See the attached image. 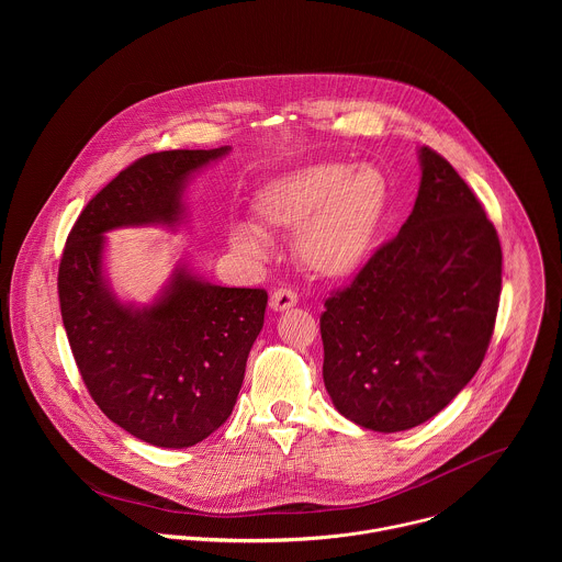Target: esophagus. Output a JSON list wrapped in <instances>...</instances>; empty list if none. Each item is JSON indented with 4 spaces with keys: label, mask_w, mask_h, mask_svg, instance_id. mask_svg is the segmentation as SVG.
<instances>
[{
    "label": "esophagus",
    "mask_w": 562,
    "mask_h": 562,
    "mask_svg": "<svg viewBox=\"0 0 562 562\" xmlns=\"http://www.w3.org/2000/svg\"><path fill=\"white\" fill-rule=\"evenodd\" d=\"M296 303H299V296H296V292H292L290 288H279V290H274L272 296H270V307H272L274 312H285V310L294 307Z\"/></svg>",
    "instance_id": "1"
}]
</instances>
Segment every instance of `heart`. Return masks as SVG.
<instances>
[{"label": "heart", "mask_w": 562, "mask_h": 562, "mask_svg": "<svg viewBox=\"0 0 562 562\" xmlns=\"http://www.w3.org/2000/svg\"><path fill=\"white\" fill-rule=\"evenodd\" d=\"M390 203L385 175L370 164H312L259 190L252 210L263 232L294 234L299 261L322 279H346L372 255ZM232 241L263 255V234L236 225Z\"/></svg>", "instance_id": "1"}]
</instances>
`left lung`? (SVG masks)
Returning <instances> with one entry per match:
<instances>
[{
  "label": "left lung",
  "mask_w": 562,
  "mask_h": 562,
  "mask_svg": "<svg viewBox=\"0 0 562 562\" xmlns=\"http://www.w3.org/2000/svg\"><path fill=\"white\" fill-rule=\"evenodd\" d=\"M422 183L396 238L324 301V387L350 422L413 428L472 381L502 292L493 223L452 164L419 149Z\"/></svg>",
  "instance_id": "obj_1"
}]
</instances>
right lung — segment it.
<instances>
[{
	"instance_id": "obj_1",
	"label": "right lung",
	"mask_w": 562,
	"mask_h": 562,
	"mask_svg": "<svg viewBox=\"0 0 562 562\" xmlns=\"http://www.w3.org/2000/svg\"><path fill=\"white\" fill-rule=\"evenodd\" d=\"M227 151H160L123 168L81 210L58 266L63 322L90 398L158 448L194 446L227 422L268 292L210 285L177 270L154 307H125L103 285V234L179 223L188 175Z\"/></svg>"
}]
</instances>
